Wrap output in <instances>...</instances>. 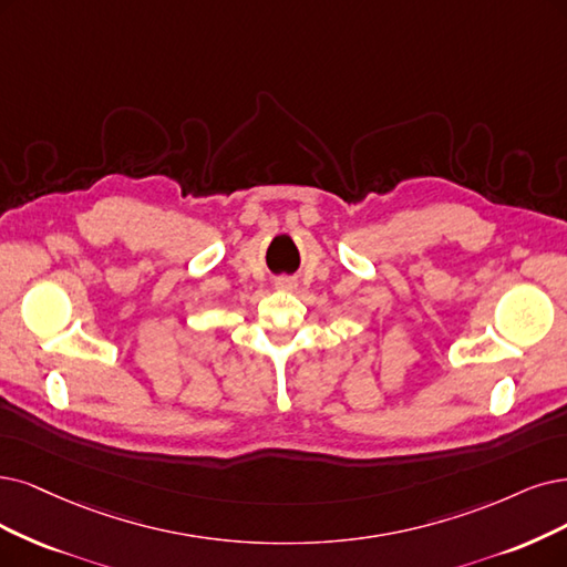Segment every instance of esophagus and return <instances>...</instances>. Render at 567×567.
Listing matches in <instances>:
<instances>
[{"label": "esophagus", "mask_w": 567, "mask_h": 567, "mask_svg": "<svg viewBox=\"0 0 567 567\" xmlns=\"http://www.w3.org/2000/svg\"><path fill=\"white\" fill-rule=\"evenodd\" d=\"M278 287H280V289H287V291H291V289H295L297 285H295V280H280V282H278Z\"/></svg>", "instance_id": "obj_1"}]
</instances>
